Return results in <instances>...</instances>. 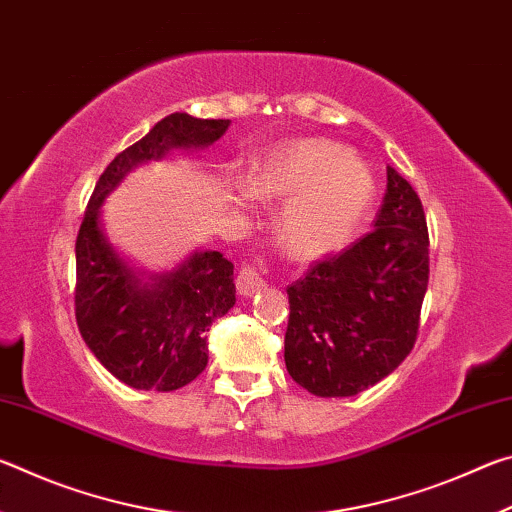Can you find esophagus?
Segmentation results:
<instances>
[{
	"label": "esophagus",
	"instance_id": "1",
	"mask_svg": "<svg viewBox=\"0 0 512 512\" xmlns=\"http://www.w3.org/2000/svg\"><path fill=\"white\" fill-rule=\"evenodd\" d=\"M235 284H237V291L241 293V296H253L255 291L264 287L262 271H259L255 264H241Z\"/></svg>",
	"mask_w": 512,
	"mask_h": 512
}]
</instances>
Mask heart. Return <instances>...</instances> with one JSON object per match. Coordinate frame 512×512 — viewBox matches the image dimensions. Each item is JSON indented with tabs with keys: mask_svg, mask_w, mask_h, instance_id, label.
Returning <instances> with one entry per match:
<instances>
[{
	"mask_svg": "<svg viewBox=\"0 0 512 512\" xmlns=\"http://www.w3.org/2000/svg\"><path fill=\"white\" fill-rule=\"evenodd\" d=\"M248 189L264 198H289L280 235L300 257H323L343 248L375 201V178L366 162L327 140L268 149L248 173Z\"/></svg>",
	"mask_w": 512,
	"mask_h": 512,
	"instance_id": "1",
	"label": "heart"
}]
</instances>
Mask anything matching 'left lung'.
I'll list each match as a JSON object with an SVG mask.
<instances>
[{
    "label": "left lung",
    "instance_id": "8db88e82",
    "mask_svg": "<svg viewBox=\"0 0 512 512\" xmlns=\"http://www.w3.org/2000/svg\"><path fill=\"white\" fill-rule=\"evenodd\" d=\"M375 228L287 287L284 363L318 397H352L391 375L418 339L429 232L415 189L393 167Z\"/></svg>",
    "mask_w": 512,
    "mask_h": 512
}]
</instances>
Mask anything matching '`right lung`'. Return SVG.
<instances>
[{
    "mask_svg": "<svg viewBox=\"0 0 512 512\" xmlns=\"http://www.w3.org/2000/svg\"><path fill=\"white\" fill-rule=\"evenodd\" d=\"M230 119L187 112L158 121L101 173L76 237V323L112 377L137 391H176L207 366V332L235 307V266L219 250H196L173 271L146 275L121 257L101 225V205L137 164L214 144Z\"/></svg>",
    "mask_w": 512,
    "mask_h": 512,
    "instance_id": "obj_1",
    "label": "right lung"
}]
</instances>
